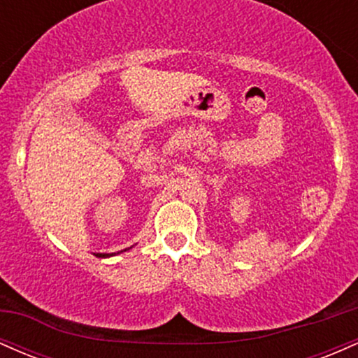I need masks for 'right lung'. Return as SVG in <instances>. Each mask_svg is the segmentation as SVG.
I'll return each instance as SVG.
<instances>
[{
	"instance_id": "obj_1",
	"label": "right lung",
	"mask_w": 358,
	"mask_h": 358,
	"mask_svg": "<svg viewBox=\"0 0 358 358\" xmlns=\"http://www.w3.org/2000/svg\"><path fill=\"white\" fill-rule=\"evenodd\" d=\"M94 256H96V257H109V256H113V254H101V252H97V254H94Z\"/></svg>"
}]
</instances>
